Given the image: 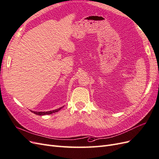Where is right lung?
<instances>
[{"mask_svg": "<svg viewBox=\"0 0 159 159\" xmlns=\"http://www.w3.org/2000/svg\"><path fill=\"white\" fill-rule=\"evenodd\" d=\"M62 107H60L59 109H57L56 110H53V111H46V112H42V111H40V112H37V111H31L32 113H34L36 115H50V114H52V113H56V112H57L58 111H60Z\"/></svg>", "mask_w": 159, "mask_h": 159, "instance_id": "right-lung-1", "label": "right lung"}]
</instances>
